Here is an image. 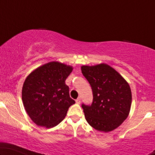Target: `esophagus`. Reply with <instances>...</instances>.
I'll return each instance as SVG.
<instances>
[{
	"instance_id": "esophagus-1",
	"label": "esophagus",
	"mask_w": 155,
	"mask_h": 155,
	"mask_svg": "<svg viewBox=\"0 0 155 155\" xmlns=\"http://www.w3.org/2000/svg\"><path fill=\"white\" fill-rule=\"evenodd\" d=\"M80 100H81V99H80V97H78V98L75 100V102L77 103V104H80V101H81Z\"/></svg>"
}]
</instances>
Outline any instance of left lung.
Segmentation results:
<instances>
[{
	"label": "left lung",
	"mask_w": 155,
	"mask_h": 155,
	"mask_svg": "<svg viewBox=\"0 0 155 155\" xmlns=\"http://www.w3.org/2000/svg\"><path fill=\"white\" fill-rule=\"evenodd\" d=\"M92 90L91 105L82 104L87 121L103 132L117 128L128 117L132 102L130 87L113 68L105 63L81 67Z\"/></svg>",
	"instance_id": "8db88e82"
}]
</instances>
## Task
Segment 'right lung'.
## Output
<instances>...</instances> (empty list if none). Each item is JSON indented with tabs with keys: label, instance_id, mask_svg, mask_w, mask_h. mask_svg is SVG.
<instances>
[{
	"label": "right lung",
	"instance_id": "1",
	"mask_svg": "<svg viewBox=\"0 0 155 155\" xmlns=\"http://www.w3.org/2000/svg\"><path fill=\"white\" fill-rule=\"evenodd\" d=\"M72 71V66L52 61L37 68L27 77L22 87V102L37 126L47 128L57 126L75 103L70 97L65 82Z\"/></svg>",
	"mask_w": 155,
	"mask_h": 155
}]
</instances>
